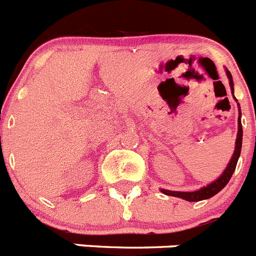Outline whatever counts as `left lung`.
I'll return each mask as SVG.
<instances>
[{
	"instance_id": "left-lung-1",
	"label": "left lung",
	"mask_w": 256,
	"mask_h": 256,
	"mask_svg": "<svg viewBox=\"0 0 256 256\" xmlns=\"http://www.w3.org/2000/svg\"><path fill=\"white\" fill-rule=\"evenodd\" d=\"M228 74V82H230V88H232V92L234 95V82H232V76L230 71L226 70ZM235 99V96H234ZM236 100V99H235ZM238 102V100H236ZM239 107V104H238ZM242 136H243V130H242V122H240V107H239V116H238V134H236V141H235V150L232 153V157L228 165L226 166L224 172L220 174V178H216L214 182L209 184V185L204 186L200 190H196V192H172V190L161 189L164 194L166 196H173V197L182 198L185 201L189 202H197L202 201V200H208V198L216 196V193H220V190L224 189V186L228 185V182L232 178V173H234L235 168H236V162H238V158L240 156V149H242Z\"/></svg>"
}]
</instances>
